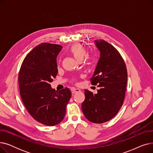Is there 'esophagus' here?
<instances>
[{"label": "esophagus", "mask_w": 153, "mask_h": 153, "mask_svg": "<svg viewBox=\"0 0 153 153\" xmlns=\"http://www.w3.org/2000/svg\"><path fill=\"white\" fill-rule=\"evenodd\" d=\"M80 91H81V90H80L79 89H76V88H73V89H71L72 94H75L76 92H78Z\"/></svg>", "instance_id": "34e87169"}]
</instances>
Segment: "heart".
I'll return each mask as SVG.
<instances>
[{"label": "heart", "mask_w": 153, "mask_h": 153, "mask_svg": "<svg viewBox=\"0 0 153 153\" xmlns=\"http://www.w3.org/2000/svg\"><path fill=\"white\" fill-rule=\"evenodd\" d=\"M69 53L79 61L83 59L87 54V50L81 44H74L69 48Z\"/></svg>", "instance_id": "obj_1"}]
</instances>
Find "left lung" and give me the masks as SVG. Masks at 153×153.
<instances>
[{"label": "left lung", "instance_id": "1", "mask_svg": "<svg viewBox=\"0 0 153 153\" xmlns=\"http://www.w3.org/2000/svg\"><path fill=\"white\" fill-rule=\"evenodd\" d=\"M95 44L100 55L91 81L99 89L94 94L84 90L82 110L89 121L102 123L113 118L122 107L128 74L125 61L114 46L102 39L95 40Z\"/></svg>", "mask_w": 153, "mask_h": 153}]
</instances>
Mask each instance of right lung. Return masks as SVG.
I'll return each instance as SVG.
<instances>
[{"label":"right lung","mask_w":153,"mask_h":153,"mask_svg":"<svg viewBox=\"0 0 153 153\" xmlns=\"http://www.w3.org/2000/svg\"><path fill=\"white\" fill-rule=\"evenodd\" d=\"M62 46L43 43L24 59L19 73L22 102L30 115L40 123L54 126L64 119L71 97L69 88L56 91L51 88L58 74L56 58Z\"/></svg>","instance_id":"right-lung-1"}]
</instances>
